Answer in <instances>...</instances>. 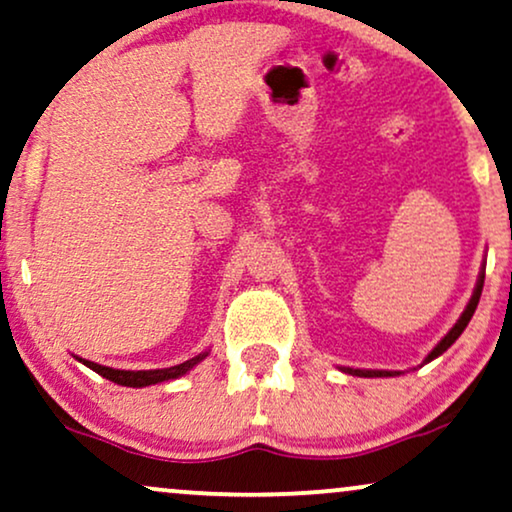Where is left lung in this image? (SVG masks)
<instances>
[{
    "label": "left lung",
    "instance_id": "left-lung-1",
    "mask_svg": "<svg viewBox=\"0 0 512 512\" xmlns=\"http://www.w3.org/2000/svg\"><path fill=\"white\" fill-rule=\"evenodd\" d=\"M482 286H484V267H482V274H480V278H477V286H475V293H472V297H470V302H468V307H465V312L461 314V319H458L456 323H454V328H451L449 333L444 335L442 340L437 342L435 345V349H432V352L428 354V357H425V361L423 364H428V361H432V359H437L439 354H444L446 349H449L451 345H454V342L461 338V333L465 331V326H468L470 323V319H472V314H475V309H477V302H480V295H482ZM345 373H352V375H361V378H390V375H399V371H366V368H345Z\"/></svg>",
    "mask_w": 512,
    "mask_h": 512
}]
</instances>
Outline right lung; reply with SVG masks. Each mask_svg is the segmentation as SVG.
I'll return each instance as SVG.
<instances>
[{
  "mask_svg": "<svg viewBox=\"0 0 512 512\" xmlns=\"http://www.w3.org/2000/svg\"><path fill=\"white\" fill-rule=\"evenodd\" d=\"M205 357H208V352L198 354V357H193L189 361H184V364L179 366H170V368H155V371H120V368H108V366H101V364H94V361H87V359H80L84 366L92 368L99 375H103L106 380H113V383L118 385H125V387H146V385H155V383H163V380H174L179 378V375L189 373L193 366L200 364Z\"/></svg>",
  "mask_w": 512,
  "mask_h": 512,
  "instance_id": "right-lung-1",
  "label": "right lung"
}]
</instances>
